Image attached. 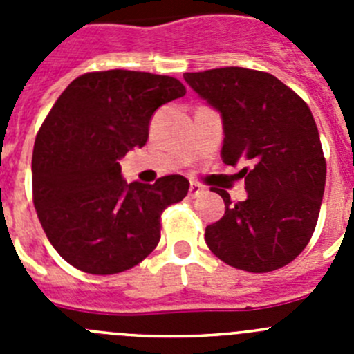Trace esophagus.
<instances>
[{
	"instance_id": "34e87169",
	"label": "esophagus",
	"mask_w": 354,
	"mask_h": 354,
	"mask_svg": "<svg viewBox=\"0 0 354 354\" xmlns=\"http://www.w3.org/2000/svg\"><path fill=\"white\" fill-rule=\"evenodd\" d=\"M204 193V187L200 186L198 183H192V186H189V196H198Z\"/></svg>"
}]
</instances>
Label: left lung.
I'll list each match as a JSON object with an SVG mask.
<instances>
[{"instance_id":"obj_1","label":"left lung","mask_w":354,"mask_h":354,"mask_svg":"<svg viewBox=\"0 0 354 354\" xmlns=\"http://www.w3.org/2000/svg\"><path fill=\"white\" fill-rule=\"evenodd\" d=\"M184 80L221 113L225 165H246L239 171L246 200L211 187L225 214L205 228L209 250L248 273L280 270L308 245L323 202L326 159L310 108L273 74L253 68L186 72Z\"/></svg>"}]
</instances>
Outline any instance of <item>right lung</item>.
<instances>
[{"label":"right lung","mask_w":354,"mask_h":354,"mask_svg":"<svg viewBox=\"0 0 354 354\" xmlns=\"http://www.w3.org/2000/svg\"><path fill=\"white\" fill-rule=\"evenodd\" d=\"M186 93L171 76L86 72L64 90L33 147V204L53 248L76 270L115 274L158 246L161 214L187 195L183 175L126 184L118 159L142 149L161 104Z\"/></svg>","instance_id":"obj_1"}]
</instances>
